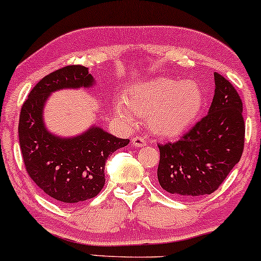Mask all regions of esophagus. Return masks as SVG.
<instances>
[{"label":"esophagus","mask_w":261,"mask_h":261,"mask_svg":"<svg viewBox=\"0 0 261 261\" xmlns=\"http://www.w3.org/2000/svg\"><path fill=\"white\" fill-rule=\"evenodd\" d=\"M133 144L135 147L137 148H141V147H146L148 144V142L146 138H143L142 136H136L133 138Z\"/></svg>","instance_id":"1"}]
</instances>
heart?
<instances>
[{"instance_id":"b5f03b06","label":"heart","mask_w":261,"mask_h":261,"mask_svg":"<svg viewBox=\"0 0 261 261\" xmlns=\"http://www.w3.org/2000/svg\"><path fill=\"white\" fill-rule=\"evenodd\" d=\"M203 101V90L197 82L158 77L128 88L124 102L115 105V113L127 124H133L136 112L148 117V125L153 133L174 137L186 133L194 124Z\"/></svg>"}]
</instances>
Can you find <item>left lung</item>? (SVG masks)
I'll return each mask as SVG.
<instances>
[{"label": "left lung", "mask_w": 261, "mask_h": 261, "mask_svg": "<svg viewBox=\"0 0 261 261\" xmlns=\"http://www.w3.org/2000/svg\"><path fill=\"white\" fill-rule=\"evenodd\" d=\"M208 114L177 142L158 144L161 188L178 197L210 195L239 163L245 146L242 101L227 79L214 72Z\"/></svg>", "instance_id": "1"}]
</instances>
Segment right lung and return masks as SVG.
Listing matches in <instances>:
<instances>
[{"mask_svg":"<svg viewBox=\"0 0 261 261\" xmlns=\"http://www.w3.org/2000/svg\"><path fill=\"white\" fill-rule=\"evenodd\" d=\"M94 77L81 65L66 66L41 79L21 107L19 142L31 179L61 204L92 199L105 186V166L110 155L128 144L103 128L91 126L73 137L49 133L43 110L51 92L62 89L90 88Z\"/></svg>","mask_w":261,"mask_h":261,"instance_id":"add662e5","label":"right lung"}]
</instances>
